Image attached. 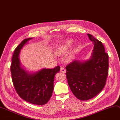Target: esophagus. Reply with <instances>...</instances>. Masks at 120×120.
Returning a JSON list of instances; mask_svg holds the SVG:
<instances>
[{
  "instance_id": "esophagus-1",
  "label": "esophagus",
  "mask_w": 120,
  "mask_h": 120,
  "mask_svg": "<svg viewBox=\"0 0 120 120\" xmlns=\"http://www.w3.org/2000/svg\"><path fill=\"white\" fill-rule=\"evenodd\" d=\"M60 71L63 73H66V70L65 69V68H63V67L61 68Z\"/></svg>"
}]
</instances>
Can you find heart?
<instances>
[{
  "instance_id": "heart-1",
  "label": "heart",
  "mask_w": 120,
  "mask_h": 120,
  "mask_svg": "<svg viewBox=\"0 0 120 120\" xmlns=\"http://www.w3.org/2000/svg\"><path fill=\"white\" fill-rule=\"evenodd\" d=\"M73 41L68 39L65 42L57 46L54 49V53L57 56H62L67 54L69 51L71 46L73 44ZM74 57V53H71L67 59V61L69 62Z\"/></svg>"
}]
</instances>
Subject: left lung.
<instances>
[{
    "mask_svg": "<svg viewBox=\"0 0 120 120\" xmlns=\"http://www.w3.org/2000/svg\"><path fill=\"white\" fill-rule=\"evenodd\" d=\"M94 44L89 59L75 60L68 65L66 76L70 88L81 100L91 99L98 94L106 84L108 75L109 55L102 43L87 34Z\"/></svg>",
    "mask_w": 120,
    "mask_h": 120,
    "instance_id": "8db88e82",
    "label": "left lung"
}]
</instances>
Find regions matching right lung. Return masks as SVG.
<instances>
[{"label": "right lung", "instance_id": "1", "mask_svg": "<svg viewBox=\"0 0 120 120\" xmlns=\"http://www.w3.org/2000/svg\"><path fill=\"white\" fill-rule=\"evenodd\" d=\"M33 38L23 40L15 49L11 71L14 88L20 98L33 104L42 105L52 97L54 77L59 72L60 67L43 68L35 72H29L22 67L19 57L21 50Z\"/></svg>", "mask_w": 120, "mask_h": 120}]
</instances>
